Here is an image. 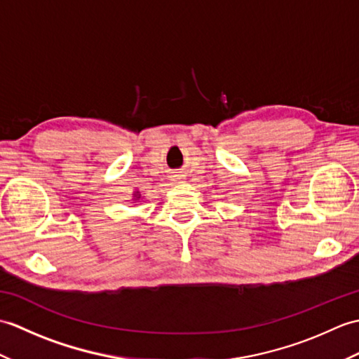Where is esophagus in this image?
Masks as SVG:
<instances>
[{"mask_svg":"<svg viewBox=\"0 0 359 359\" xmlns=\"http://www.w3.org/2000/svg\"><path fill=\"white\" fill-rule=\"evenodd\" d=\"M171 177H172V180H174V182H180V180H184V177H182V174H172Z\"/></svg>","mask_w":359,"mask_h":359,"instance_id":"34e87169","label":"esophagus"}]
</instances>
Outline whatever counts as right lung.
<instances>
[{"mask_svg":"<svg viewBox=\"0 0 359 359\" xmlns=\"http://www.w3.org/2000/svg\"><path fill=\"white\" fill-rule=\"evenodd\" d=\"M134 199H135V201H139V199H140V194H139V191H135V193H134Z\"/></svg>","mask_w":359,"mask_h":359,"instance_id":"right-lung-1","label":"right lung"}]
</instances>
